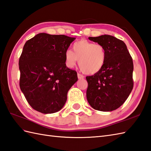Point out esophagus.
Listing matches in <instances>:
<instances>
[{"label":"esophagus","mask_w":151,"mask_h":151,"mask_svg":"<svg viewBox=\"0 0 151 151\" xmlns=\"http://www.w3.org/2000/svg\"><path fill=\"white\" fill-rule=\"evenodd\" d=\"M77 76H78V79H83V78H84V76L81 75V74H80V73H78V75H77Z\"/></svg>","instance_id":"1"}]
</instances>
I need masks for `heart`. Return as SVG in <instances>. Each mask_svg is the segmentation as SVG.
<instances>
[{
  "label": "heart",
  "mask_w": 151,
  "mask_h": 151,
  "mask_svg": "<svg viewBox=\"0 0 151 151\" xmlns=\"http://www.w3.org/2000/svg\"><path fill=\"white\" fill-rule=\"evenodd\" d=\"M107 52L101 44L81 40L73 45L72 51L65 52V65L73 68L79 60L81 71L87 75H94L103 68L106 61Z\"/></svg>",
  "instance_id": "b5f03b06"
}]
</instances>
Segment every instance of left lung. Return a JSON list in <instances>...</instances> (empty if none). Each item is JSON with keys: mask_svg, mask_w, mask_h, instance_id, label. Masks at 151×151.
Instances as JSON below:
<instances>
[{"mask_svg": "<svg viewBox=\"0 0 151 151\" xmlns=\"http://www.w3.org/2000/svg\"><path fill=\"white\" fill-rule=\"evenodd\" d=\"M89 39L103 45L107 58L99 72L86 76L87 100L95 110L114 111L125 102L133 88L132 57L124 42L113 36L104 35Z\"/></svg>", "mask_w": 151, "mask_h": 151, "instance_id": "8db88e82", "label": "left lung"}]
</instances>
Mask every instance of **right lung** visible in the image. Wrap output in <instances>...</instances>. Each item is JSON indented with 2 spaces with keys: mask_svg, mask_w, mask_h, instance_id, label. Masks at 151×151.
Returning a JSON list of instances; mask_svg holds the SVG:
<instances>
[{
  "mask_svg": "<svg viewBox=\"0 0 151 151\" xmlns=\"http://www.w3.org/2000/svg\"><path fill=\"white\" fill-rule=\"evenodd\" d=\"M75 40L41 33L24 44L19 62L20 87L35 110L51 114L64 107L68 91L78 80L65 62V52Z\"/></svg>",
  "mask_w": 151,
  "mask_h": 151,
  "instance_id": "obj_1",
  "label": "right lung"
}]
</instances>
